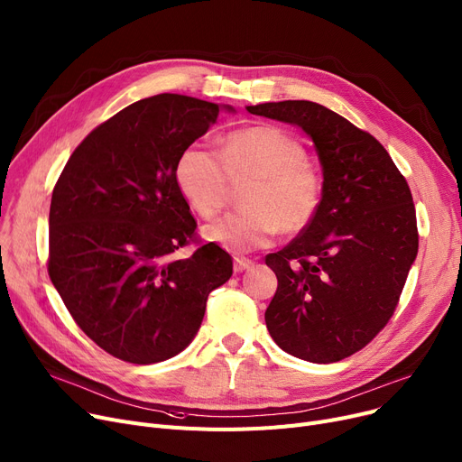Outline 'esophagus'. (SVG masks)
<instances>
[{
    "instance_id": "esophagus-1",
    "label": "esophagus",
    "mask_w": 462,
    "mask_h": 462,
    "mask_svg": "<svg viewBox=\"0 0 462 462\" xmlns=\"http://www.w3.org/2000/svg\"><path fill=\"white\" fill-rule=\"evenodd\" d=\"M249 268H253V260H249V258H234V272L236 273H241V272H245V270H249Z\"/></svg>"
}]
</instances>
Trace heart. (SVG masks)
I'll return each mask as SVG.
<instances>
[{"label":"heart","instance_id":"1","mask_svg":"<svg viewBox=\"0 0 462 462\" xmlns=\"http://www.w3.org/2000/svg\"><path fill=\"white\" fill-rule=\"evenodd\" d=\"M176 181L190 208L204 218L221 213L232 185L247 183L239 206L204 228L206 239L230 253L272 245L277 234L305 230L322 202V176L300 140L273 125L230 133L215 153L190 143L176 162Z\"/></svg>","mask_w":462,"mask_h":462}]
</instances>
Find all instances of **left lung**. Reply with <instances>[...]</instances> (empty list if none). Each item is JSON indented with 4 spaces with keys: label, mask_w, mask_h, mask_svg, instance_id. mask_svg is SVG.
<instances>
[{
    "label": "left lung",
    "mask_w": 462,
    "mask_h": 462,
    "mask_svg": "<svg viewBox=\"0 0 462 462\" xmlns=\"http://www.w3.org/2000/svg\"><path fill=\"white\" fill-rule=\"evenodd\" d=\"M298 125L322 164V202L310 225L265 256L277 292L265 310L273 341L310 363L341 361L393 317L418 254L411 192L383 145L310 101L247 106Z\"/></svg>",
    "instance_id": "left-lung-1"
}]
</instances>
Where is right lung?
Instances as JSON below:
<instances>
[{
  "label": "right lung",
  "instance_id": "right-lung-1",
  "mask_svg": "<svg viewBox=\"0 0 462 462\" xmlns=\"http://www.w3.org/2000/svg\"><path fill=\"white\" fill-rule=\"evenodd\" d=\"M232 106L161 93L93 129L51 204L48 275L79 328L110 356L150 365L185 350L211 290L232 277L217 244L172 254L197 221L176 181L181 152Z\"/></svg>",
  "mask_w": 462,
  "mask_h": 462
}]
</instances>
